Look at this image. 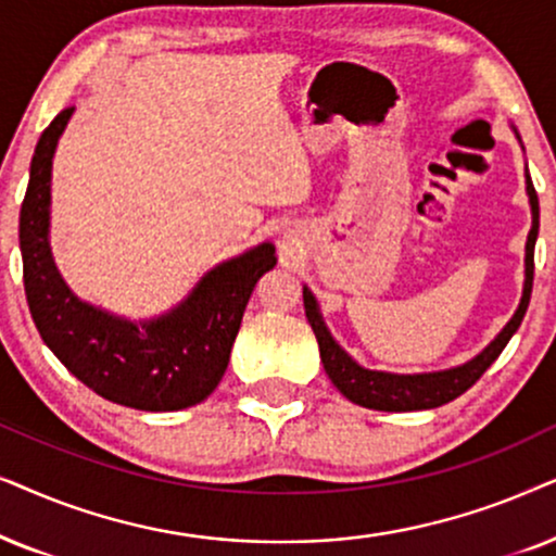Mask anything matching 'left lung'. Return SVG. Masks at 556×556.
<instances>
[{"label": "left lung", "mask_w": 556, "mask_h": 556, "mask_svg": "<svg viewBox=\"0 0 556 556\" xmlns=\"http://www.w3.org/2000/svg\"><path fill=\"white\" fill-rule=\"evenodd\" d=\"M527 192L531 201V224L529 241H527V282H523V298L521 305L516 309V315L510 317V323L498 332V338L485 348L483 353L468 361V364L450 368V371L440 374H417V376H396V374H381V371H368L361 368L348 358L345 351H340V345L330 338L328 328L323 325V317L317 313V302L313 292L302 290V300H305V315L307 323L313 325L317 345H320V358L325 366V374L330 376V381L336 383L340 394L351 399L353 404L366 406V409H379V412H417V409H434L453 402L460 394H465L480 376H483L495 358H498L503 348L508 345L510 336L519 330V325L527 315L529 300H531V285H534V243L539 236V198L534 190V182L527 173Z\"/></svg>", "instance_id": "1"}]
</instances>
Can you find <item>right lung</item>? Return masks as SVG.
I'll return each instance as SVG.
<instances>
[{"mask_svg":"<svg viewBox=\"0 0 556 556\" xmlns=\"http://www.w3.org/2000/svg\"><path fill=\"white\" fill-rule=\"evenodd\" d=\"M73 114L63 109L40 135L20 211L22 277L29 313L61 364L109 402L144 412L201 404L226 374L243 309L258 277L277 264L271 243L205 274L180 307L160 320L127 323L73 294L48 243L50 167Z\"/></svg>","mask_w":556,"mask_h":556,"instance_id":"obj_1","label":"right lung"}]
</instances>
